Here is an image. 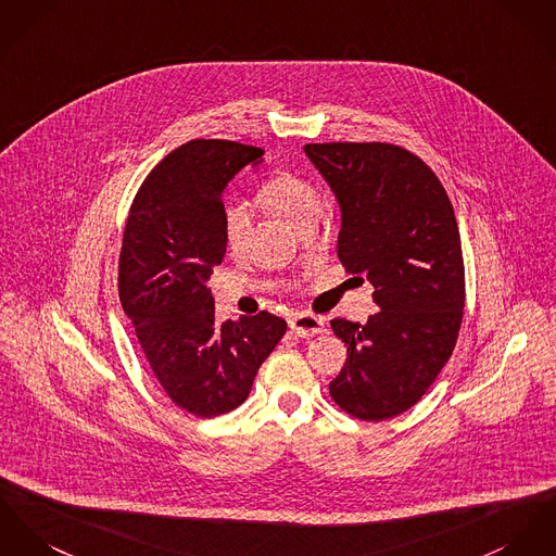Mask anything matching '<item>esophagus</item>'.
<instances>
[{"mask_svg": "<svg viewBox=\"0 0 556 556\" xmlns=\"http://www.w3.org/2000/svg\"><path fill=\"white\" fill-rule=\"evenodd\" d=\"M290 330L300 339H308L319 332H326V319L311 313H296L290 317Z\"/></svg>", "mask_w": 556, "mask_h": 556, "instance_id": "34e87169", "label": "esophagus"}]
</instances>
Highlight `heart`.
<instances>
[{
  "mask_svg": "<svg viewBox=\"0 0 556 556\" xmlns=\"http://www.w3.org/2000/svg\"><path fill=\"white\" fill-rule=\"evenodd\" d=\"M260 199L270 207V212L279 215L286 224L294 228L300 217L319 210L317 190L294 173H277L266 179L260 188ZM224 241L230 252H241L248 243V235L252 228V215L241 207H228L224 214Z\"/></svg>",
  "mask_w": 556,
  "mask_h": 556,
  "instance_id": "b5f03b06",
  "label": "heart"
}]
</instances>
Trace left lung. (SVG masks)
<instances>
[{
    "label": "left lung",
    "mask_w": 556,
    "mask_h": 556,
    "mask_svg": "<svg viewBox=\"0 0 556 556\" xmlns=\"http://www.w3.org/2000/svg\"><path fill=\"white\" fill-rule=\"evenodd\" d=\"M341 205L339 260L366 273L381 311L332 319L346 344L330 395L351 417L384 421L415 406L448 362L464 319L466 273L453 205L435 173L393 143H306Z\"/></svg>",
    "instance_id": "obj_1"
}]
</instances>
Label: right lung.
<instances>
[{"label":"right lung","instance_id":"add662e5","mask_svg":"<svg viewBox=\"0 0 556 556\" xmlns=\"http://www.w3.org/2000/svg\"><path fill=\"white\" fill-rule=\"evenodd\" d=\"M262 148L192 139L141 184L128 212L118 294L146 359L173 404L197 415L230 413L288 330L262 311L219 324L207 281L226 254L228 181L262 163Z\"/></svg>","mask_w":556,"mask_h":556}]
</instances>
